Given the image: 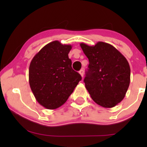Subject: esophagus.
Masks as SVG:
<instances>
[{
    "instance_id": "esophagus-1",
    "label": "esophagus",
    "mask_w": 147,
    "mask_h": 147,
    "mask_svg": "<svg viewBox=\"0 0 147 147\" xmlns=\"http://www.w3.org/2000/svg\"><path fill=\"white\" fill-rule=\"evenodd\" d=\"M79 74H80V75L82 76V77H84V70H79Z\"/></svg>"
}]
</instances>
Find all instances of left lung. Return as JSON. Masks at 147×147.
Here are the masks:
<instances>
[{"label":"left lung","instance_id":"8db88e82","mask_svg":"<svg viewBox=\"0 0 147 147\" xmlns=\"http://www.w3.org/2000/svg\"><path fill=\"white\" fill-rule=\"evenodd\" d=\"M89 65L84 79L86 88L98 105L112 108L121 102L129 88L131 69L120 52L109 43H80Z\"/></svg>","mask_w":147,"mask_h":147}]
</instances>
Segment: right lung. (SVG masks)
<instances>
[{"label":"right lung","instance_id":"add662e5","mask_svg":"<svg viewBox=\"0 0 147 147\" xmlns=\"http://www.w3.org/2000/svg\"><path fill=\"white\" fill-rule=\"evenodd\" d=\"M71 45L54 41L45 45L31 61L29 83L36 101L47 109H56L67 101L82 77L72 68Z\"/></svg>","mask_w":147,"mask_h":147}]
</instances>
